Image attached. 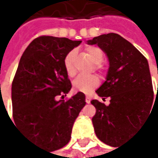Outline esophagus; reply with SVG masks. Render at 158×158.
I'll use <instances>...</instances> for the list:
<instances>
[{
  "label": "esophagus",
  "instance_id": "esophagus-1",
  "mask_svg": "<svg viewBox=\"0 0 158 158\" xmlns=\"http://www.w3.org/2000/svg\"><path fill=\"white\" fill-rule=\"evenodd\" d=\"M91 99H92V98H91L90 96H86V97H85V101H86V103H87V104H89V103L91 102Z\"/></svg>",
  "mask_w": 158,
  "mask_h": 158
}]
</instances>
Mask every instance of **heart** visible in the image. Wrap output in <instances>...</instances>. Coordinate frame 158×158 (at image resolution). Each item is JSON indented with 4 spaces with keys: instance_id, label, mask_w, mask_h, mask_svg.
Returning <instances> with one entry per match:
<instances>
[{
    "instance_id": "obj_1",
    "label": "heart",
    "mask_w": 158,
    "mask_h": 158,
    "mask_svg": "<svg viewBox=\"0 0 158 158\" xmlns=\"http://www.w3.org/2000/svg\"><path fill=\"white\" fill-rule=\"evenodd\" d=\"M87 53L94 64H100L103 61V53L96 47H88ZM75 51H70L66 54L64 60V66L68 77H74L76 75V68L74 65ZM98 68V65L95 66ZM99 85V78L95 75L91 76H78L73 81V88L76 92L83 94H90L94 89Z\"/></svg>"
}]
</instances>
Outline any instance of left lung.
I'll list each match as a JSON object with an SVG mask.
<instances>
[{
    "mask_svg": "<svg viewBox=\"0 0 158 158\" xmlns=\"http://www.w3.org/2000/svg\"><path fill=\"white\" fill-rule=\"evenodd\" d=\"M87 43L96 44L107 54L110 63L106 81L96 90L103 100L110 98V104L91 101L96 110L92 119L94 132L101 141L117 147L150 113L152 103L157 104L148 61L117 33L99 35Z\"/></svg>",
    "mask_w": 158,
    "mask_h": 158,
    "instance_id": "1",
    "label": "left lung"
}]
</instances>
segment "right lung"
<instances>
[{"instance_id": "add662e5", "label": "right lung", "mask_w": 158, "mask_h": 158, "mask_svg": "<svg viewBox=\"0 0 158 158\" xmlns=\"http://www.w3.org/2000/svg\"><path fill=\"white\" fill-rule=\"evenodd\" d=\"M81 43L65 37L35 38L23 52L12 82L16 126L51 152L69 142L74 122L86 104L81 92L57 99L72 88L64 60Z\"/></svg>"}]
</instances>
